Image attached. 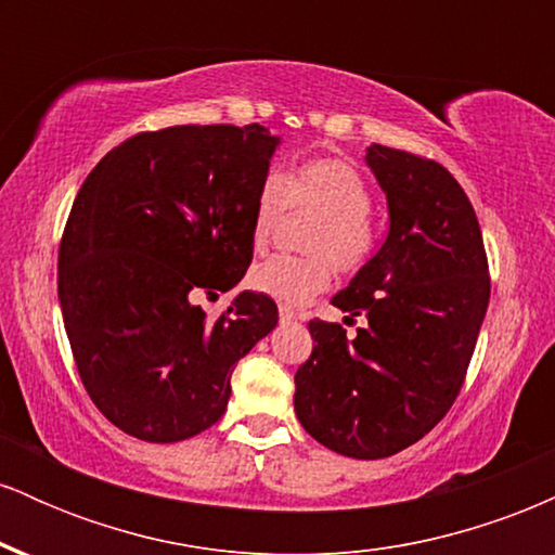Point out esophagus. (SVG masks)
Segmentation results:
<instances>
[{
	"label": "esophagus",
	"mask_w": 555,
	"mask_h": 555,
	"mask_svg": "<svg viewBox=\"0 0 555 555\" xmlns=\"http://www.w3.org/2000/svg\"><path fill=\"white\" fill-rule=\"evenodd\" d=\"M297 318H302V313H297V310L286 308V305H282V308H279V321H282V323H292V321H297Z\"/></svg>",
	"instance_id": "1"
}]
</instances>
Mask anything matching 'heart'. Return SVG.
Here are the masks:
<instances>
[{"mask_svg": "<svg viewBox=\"0 0 555 555\" xmlns=\"http://www.w3.org/2000/svg\"><path fill=\"white\" fill-rule=\"evenodd\" d=\"M315 214L302 237L310 256H273L247 276L250 289L286 308L310 302L331 284V266L354 273L375 250L371 188L344 158H315L284 177H266L253 208V250L263 253L284 214Z\"/></svg>", "mask_w": 555, "mask_h": 555, "instance_id": "1", "label": "heart"}]
</instances>
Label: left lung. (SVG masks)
Here are the masks:
<instances>
[{
  "label": "left lung",
  "instance_id": "obj_1",
  "mask_svg": "<svg viewBox=\"0 0 555 555\" xmlns=\"http://www.w3.org/2000/svg\"><path fill=\"white\" fill-rule=\"evenodd\" d=\"M365 162L391 224L331 302L367 323L354 339L339 323H308L315 344L295 375V412L336 454L384 460L436 428L460 397L490 276L475 208L449 169L378 143Z\"/></svg>",
  "mask_w": 555,
  "mask_h": 555
}]
</instances>
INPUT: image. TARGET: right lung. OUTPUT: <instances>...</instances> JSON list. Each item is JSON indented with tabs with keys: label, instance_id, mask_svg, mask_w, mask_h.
<instances>
[{
	"label": "right lung",
	"instance_id": "obj_1",
	"mask_svg": "<svg viewBox=\"0 0 555 555\" xmlns=\"http://www.w3.org/2000/svg\"><path fill=\"white\" fill-rule=\"evenodd\" d=\"M279 138L263 125L138 132L82 182L60 245V305L75 365L101 415L151 443L211 428L232 371L276 328V302L229 292L253 260V208Z\"/></svg>",
	"mask_w": 555,
	"mask_h": 555
}]
</instances>
